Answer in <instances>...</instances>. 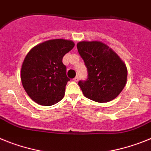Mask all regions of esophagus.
Returning a JSON list of instances; mask_svg holds the SVG:
<instances>
[{
    "label": "esophagus",
    "mask_w": 151,
    "mask_h": 151,
    "mask_svg": "<svg viewBox=\"0 0 151 151\" xmlns=\"http://www.w3.org/2000/svg\"><path fill=\"white\" fill-rule=\"evenodd\" d=\"M73 81H74V82H78V76L75 77V78H73Z\"/></svg>",
    "instance_id": "obj_1"
}]
</instances>
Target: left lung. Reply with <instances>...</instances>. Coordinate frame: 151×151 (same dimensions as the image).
Segmentation results:
<instances>
[{"label":"left lung","instance_id":"8db88e82","mask_svg":"<svg viewBox=\"0 0 151 151\" xmlns=\"http://www.w3.org/2000/svg\"><path fill=\"white\" fill-rule=\"evenodd\" d=\"M77 49L88 70L87 80L78 82L83 95L100 103L115 99L127 83L125 63L101 41H81Z\"/></svg>","mask_w":151,"mask_h":151}]
</instances>
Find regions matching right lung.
Segmentation results:
<instances>
[{
    "mask_svg": "<svg viewBox=\"0 0 151 151\" xmlns=\"http://www.w3.org/2000/svg\"><path fill=\"white\" fill-rule=\"evenodd\" d=\"M73 41L50 40L29 50L21 66L20 78L26 92L39 105L50 106L61 101L69 79L63 58L74 47Z\"/></svg>",
    "mask_w": 151,
    "mask_h": 151,
    "instance_id": "1",
    "label": "right lung"
}]
</instances>
